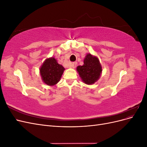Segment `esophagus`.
<instances>
[{
	"label": "esophagus",
	"instance_id": "1",
	"mask_svg": "<svg viewBox=\"0 0 147 147\" xmlns=\"http://www.w3.org/2000/svg\"><path fill=\"white\" fill-rule=\"evenodd\" d=\"M70 65H71V67H72V68H75V67H76V66H77V63H76V62H74V63L71 64Z\"/></svg>",
	"mask_w": 147,
	"mask_h": 147
}]
</instances>
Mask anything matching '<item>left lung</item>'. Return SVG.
<instances>
[{"label": "left lung", "mask_w": 147, "mask_h": 147, "mask_svg": "<svg viewBox=\"0 0 147 147\" xmlns=\"http://www.w3.org/2000/svg\"><path fill=\"white\" fill-rule=\"evenodd\" d=\"M83 65H78L77 71L82 82L86 84H92L100 78L102 67L98 57L88 53L83 61Z\"/></svg>", "instance_id": "obj_1"}]
</instances>
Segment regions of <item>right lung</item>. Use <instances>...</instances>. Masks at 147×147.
<instances>
[{"instance_id": "right-lung-1", "label": "right lung", "mask_w": 147, "mask_h": 147, "mask_svg": "<svg viewBox=\"0 0 147 147\" xmlns=\"http://www.w3.org/2000/svg\"><path fill=\"white\" fill-rule=\"evenodd\" d=\"M65 69L57 63L54 57L47 58L40 67V74L43 82L48 86H53L60 81Z\"/></svg>"}]
</instances>
